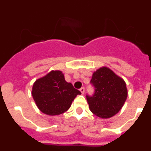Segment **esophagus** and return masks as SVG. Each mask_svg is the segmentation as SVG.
<instances>
[{"instance_id":"34e87169","label":"esophagus","mask_w":151,"mask_h":151,"mask_svg":"<svg viewBox=\"0 0 151 151\" xmlns=\"http://www.w3.org/2000/svg\"><path fill=\"white\" fill-rule=\"evenodd\" d=\"M79 90H80V91H81V93H82V94H84V93H85V88H84V87L81 88Z\"/></svg>"}]
</instances>
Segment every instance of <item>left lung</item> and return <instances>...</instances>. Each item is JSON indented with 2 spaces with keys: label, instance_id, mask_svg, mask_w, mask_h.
Masks as SVG:
<instances>
[{
  "label": "left lung",
  "instance_id": "8db88e82",
  "mask_svg": "<svg viewBox=\"0 0 151 151\" xmlns=\"http://www.w3.org/2000/svg\"><path fill=\"white\" fill-rule=\"evenodd\" d=\"M91 84L94 93L86 95L91 111L102 119L116 115L127 98L125 81L109 68L101 67L93 73Z\"/></svg>",
  "mask_w": 151,
  "mask_h": 151
}]
</instances>
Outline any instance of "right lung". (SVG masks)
<instances>
[{
	"label": "right lung",
	"instance_id": "add662e5",
	"mask_svg": "<svg viewBox=\"0 0 151 151\" xmlns=\"http://www.w3.org/2000/svg\"><path fill=\"white\" fill-rule=\"evenodd\" d=\"M33 99L42 113L47 115L62 114L69 110L75 97L81 92L66 82L59 70L51 71L35 82L32 91Z\"/></svg>",
	"mask_w": 151,
	"mask_h": 151
}]
</instances>
